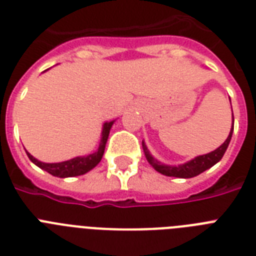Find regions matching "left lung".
Returning a JSON list of instances; mask_svg holds the SVG:
<instances>
[{
    "label": "left lung",
    "mask_w": 256,
    "mask_h": 256,
    "mask_svg": "<svg viewBox=\"0 0 256 256\" xmlns=\"http://www.w3.org/2000/svg\"><path fill=\"white\" fill-rule=\"evenodd\" d=\"M231 104V100H230ZM232 132H234V114H232V128L230 130V134L227 136V140L223 142L218 148H215L214 152H208V154H203V156H195L194 160H188L186 164H178V166H171V164H160V160H156L154 156L150 154L148 150V146L142 140V148H144V152L146 160L152 168H156L158 172L166 175V176H175V178H192L196 176L203 171H206L207 168H212L215 164H218L219 160H222V156H224L228 144H230L231 136H232Z\"/></svg>",
    "instance_id": "1"
}]
</instances>
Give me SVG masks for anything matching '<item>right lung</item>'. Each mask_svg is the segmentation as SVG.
Masks as SVG:
<instances>
[{"label":"right lung","instance_id":"add662e5","mask_svg":"<svg viewBox=\"0 0 256 256\" xmlns=\"http://www.w3.org/2000/svg\"><path fill=\"white\" fill-rule=\"evenodd\" d=\"M116 120H110V122H104V128H102V134H100V146L96 148V152L92 154H88L85 156H76L73 160H64V162H58V164H45L38 160L37 158H34L32 154L26 152L29 160L33 162L34 164H37L38 168L42 170L48 171L49 174L58 176V178H69V176H78V175L86 174L88 171L94 168L96 164H100L102 156L104 152V146L108 142V134H110V128L114 124Z\"/></svg>","mask_w":256,"mask_h":256}]
</instances>
